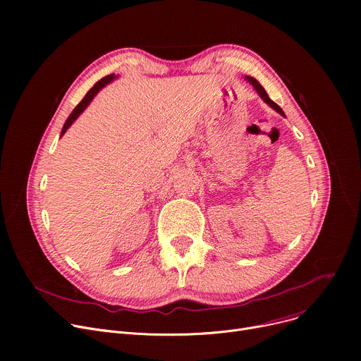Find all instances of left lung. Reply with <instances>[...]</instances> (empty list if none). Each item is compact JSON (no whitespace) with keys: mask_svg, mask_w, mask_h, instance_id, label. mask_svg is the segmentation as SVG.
<instances>
[{"mask_svg":"<svg viewBox=\"0 0 361 361\" xmlns=\"http://www.w3.org/2000/svg\"><path fill=\"white\" fill-rule=\"evenodd\" d=\"M244 79L247 80V82H249V83H250V85L255 87V90L259 93V97H260V98H262L264 102H267V104H268L271 108H274L276 112H279L282 117H286V114H283V111H282V109H281V108H279V106H278V105H276V104H275V102H274V101H272V99L268 97L267 90H264V89L262 87V85H260V83H259V82H257L255 78H250V75H245Z\"/></svg>","mask_w":361,"mask_h":361,"instance_id":"left-lung-1","label":"left lung"}]
</instances>
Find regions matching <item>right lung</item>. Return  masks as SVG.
I'll return each instance as SVG.
<instances>
[{
	"label": "right lung",
	"instance_id": "1",
	"mask_svg": "<svg viewBox=\"0 0 361 361\" xmlns=\"http://www.w3.org/2000/svg\"><path fill=\"white\" fill-rule=\"evenodd\" d=\"M114 79H117V75L116 74H109V75H106V78H104V79H101L97 85H94L87 93H86V97L82 99V102L75 106L74 109H73V112L70 114V117L67 118V121L64 123V127H63V130H61V136H64V133L70 128V126L79 118V116L80 114L87 108V105L92 102V99L97 97L98 94V92L102 89V87H105L108 83H111Z\"/></svg>",
	"mask_w": 361,
	"mask_h": 361
}]
</instances>
